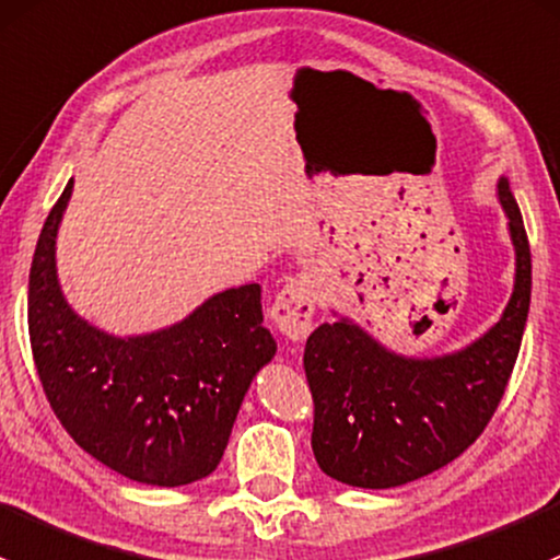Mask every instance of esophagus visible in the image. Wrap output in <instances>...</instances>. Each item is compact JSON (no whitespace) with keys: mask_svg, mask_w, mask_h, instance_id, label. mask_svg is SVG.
Listing matches in <instances>:
<instances>
[{"mask_svg":"<svg viewBox=\"0 0 560 560\" xmlns=\"http://www.w3.org/2000/svg\"><path fill=\"white\" fill-rule=\"evenodd\" d=\"M315 304H318V285H315L313 275L302 272L291 278L280 288V293L272 302V320L285 334L288 339L299 342L313 328Z\"/></svg>","mask_w":560,"mask_h":560,"instance_id":"34e87169","label":"esophagus"}]
</instances>
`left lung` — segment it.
Here are the masks:
<instances>
[{"label": "left lung", "instance_id": "obj_1", "mask_svg": "<svg viewBox=\"0 0 560 560\" xmlns=\"http://www.w3.org/2000/svg\"><path fill=\"white\" fill-rule=\"evenodd\" d=\"M499 201L515 245V288L495 326L455 353L412 359L353 320L315 328L304 372L315 401L313 453L353 488H396L458 458L493 418L521 350L532 304V250L510 180Z\"/></svg>", "mask_w": 560, "mask_h": 560}]
</instances>
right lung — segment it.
<instances>
[{"label":"right lung","mask_w":560,"mask_h":560,"mask_svg":"<svg viewBox=\"0 0 560 560\" xmlns=\"http://www.w3.org/2000/svg\"><path fill=\"white\" fill-rule=\"evenodd\" d=\"M72 180L50 210L28 272V339L67 434L129 480L175 488L212 475L258 369L278 350L261 285L229 288L170 328L115 337L67 304L56 234Z\"/></svg>","instance_id":"add662e5"}]
</instances>
